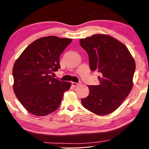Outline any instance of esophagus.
<instances>
[{
  "label": "esophagus",
  "instance_id": "34e87169",
  "mask_svg": "<svg viewBox=\"0 0 149 149\" xmlns=\"http://www.w3.org/2000/svg\"><path fill=\"white\" fill-rule=\"evenodd\" d=\"M72 84L74 87H77L78 85H80V83H75V82H72Z\"/></svg>",
  "mask_w": 149,
  "mask_h": 149
}]
</instances>
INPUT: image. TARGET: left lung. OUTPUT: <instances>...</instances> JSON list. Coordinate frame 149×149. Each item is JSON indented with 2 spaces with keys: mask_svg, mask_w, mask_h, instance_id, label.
<instances>
[{
  "mask_svg": "<svg viewBox=\"0 0 149 149\" xmlns=\"http://www.w3.org/2000/svg\"><path fill=\"white\" fill-rule=\"evenodd\" d=\"M86 50L91 71L100 72L99 85L89 86L82 99L85 108L97 115L109 114L122 104L132 89L135 62L125 45L105 34H95L79 41Z\"/></svg>",
  "mask_w": 149,
  "mask_h": 149,
  "instance_id": "obj_1",
  "label": "left lung"
}]
</instances>
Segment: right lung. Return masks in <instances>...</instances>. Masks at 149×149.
<instances>
[{"mask_svg": "<svg viewBox=\"0 0 149 149\" xmlns=\"http://www.w3.org/2000/svg\"><path fill=\"white\" fill-rule=\"evenodd\" d=\"M72 39L41 37L26 47L15 62L13 89L22 106L31 114L44 116L54 112L71 84L51 75L60 68V56Z\"/></svg>", "mask_w": 149, "mask_h": 149, "instance_id": "obj_1", "label": "right lung"}]
</instances>
